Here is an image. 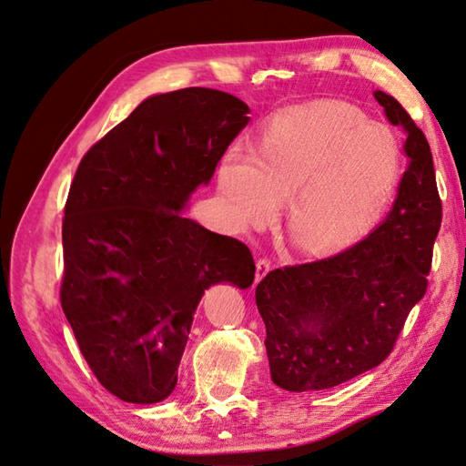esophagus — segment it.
Masks as SVG:
<instances>
[{"label": "esophagus", "mask_w": 466, "mask_h": 466, "mask_svg": "<svg viewBox=\"0 0 466 466\" xmlns=\"http://www.w3.org/2000/svg\"><path fill=\"white\" fill-rule=\"evenodd\" d=\"M255 268H258V271H255V281H261L271 269V259L261 258V259H258V263H255Z\"/></svg>", "instance_id": "obj_1"}]
</instances>
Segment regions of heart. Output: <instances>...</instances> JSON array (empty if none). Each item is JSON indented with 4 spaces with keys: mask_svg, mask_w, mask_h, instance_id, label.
Segmentation results:
<instances>
[{
    "mask_svg": "<svg viewBox=\"0 0 466 466\" xmlns=\"http://www.w3.org/2000/svg\"><path fill=\"white\" fill-rule=\"evenodd\" d=\"M400 175L390 130L346 102L318 100L265 125L255 155L231 150L219 187L231 213L258 227L286 197L288 229L306 253L356 241L384 215Z\"/></svg>",
    "mask_w": 466,
    "mask_h": 466,
    "instance_id": "1",
    "label": "heart"
}]
</instances>
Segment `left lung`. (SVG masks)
<instances>
[{"mask_svg":"<svg viewBox=\"0 0 466 466\" xmlns=\"http://www.w3.org/2000/svg\"><path fill=\"white\" fill-rule=\"evenodd\" d=\"M392 125L408 132L410 165L386 221L331 258L269 271L255 288L271 380L283 390H326L390 356L432 268L442 223L432 153L410 114L374 92Z\"/></svg>","mask_w":466,"mask_h":466,"instance_id":"8db88e82","label":"left lung"}]
</instances>
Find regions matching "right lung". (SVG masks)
Segmentation results:
<instances>
[{
  "mask_svg": "<svg viewBox=\"0 0 466 466\" xmlns=\"http://www.w3.org/2000/svg\"><path fill=\"white\" fill-rule=\"evenodd\" d=\"M231 94L150 96L80 160L64 207L60 301L98 382L125 402L175 390L208 286L249 288V247L180 215L249 122Z\"/></svg>",
  "mask_w": 466,
  "mask_h": 466,
  "instance_id": "1",
  "label": "right lung"
}]
</instances>
